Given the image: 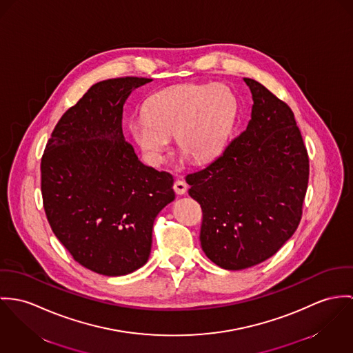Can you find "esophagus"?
Returning a JSON list of instances; mask_svg holds the SVG:
<instances>
[{
    "label": "esophagus",
    "instance_id": "1",
    "mask_svg": "<svg viewBox=\"0 0 353 353\" xmlns=\"http://www.w3.org/2000/svg\"><path fill=\"white\" fill-rule=\"evenodd\" d=\"M173 190L177 195H184L187 192V184L183 180H176L173 183Z\"/></svg>",
    "mask_w": 353,
    "mask_h": 353
}]
</instances>
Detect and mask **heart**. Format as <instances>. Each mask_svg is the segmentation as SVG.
I'll use <instances>...</instances> for the list:
<instances>
[{
    "mask_svg": "<svg viewBox=\"0 0 353 353\" xmlns=\"http://www.w3.org/2000/svg\"><path fill=\"white\" fill-rule=\"evenodd\" d=\"M238 117V101L226 85L183 83L154 93L143 119L130 123V134L149 162L157 165L176 135L179 150L196 163L218 157Z\"/></svg>",
    "mask_w": 353,
    "mask_h": 353,
    "instance_id": "obj_1",
    "label": "heart"
}]
</instances>
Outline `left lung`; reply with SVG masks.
Listing matches in <instances>:
<instances>
[{
    "label": "left lung",
    "instance_id": "8db88e82",
    "mask_svg": "<svg viewBox=\"0 0 353 353\" xmlns=\"http://www.w3.org/2000/svg\"><path fill=\"white\" fill-rule=\"evenodd\" d=\"M243 81L253 97L248 127L185 177L203 212L201 249L230 271L265 261L291 238L309 184V156L294 112L260 82Z\"/></svg>",
    "mask_w": 353,
    "mask_h": 353
}]
</instances>
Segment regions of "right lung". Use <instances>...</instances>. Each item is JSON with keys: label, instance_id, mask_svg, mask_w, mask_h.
<instances>
[{"label": "right lung", "instance_id": "1", "mask_svg": "<svg viewBox=\"0 0 353 353\" xmlns=\"http://www.w3.org/2000/svg\"><path fill=\"white\" fill-rule=\"evenodd\" d=\"M143 77L100 81L57 123L41 162L47 221L73 259L105 276L146 264L173 176L143 165L123 137V105Z\"/></svg>", "mask_w": 353, "mask_h": 353}]
</instances>
